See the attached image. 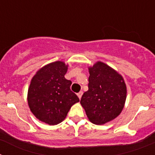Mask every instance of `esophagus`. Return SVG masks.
Listing matches in <instances>:
<instances>
[{"label":"esophagus","instance_id":"obj_1","mask_svg":"<svg viewBox=\"0 0 155 155\" xmlns=\"http://www.w3.org/2000/svg\"><path fill=\"white\" fill-rule=\"evenodd\" d=\"M82 94H83V91H80V92L78 93V98H81V96H82Z\"/></svg>","mask_w":155,"mask_h":155}]
</instances>
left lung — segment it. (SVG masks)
I'll use <instances>...</instances> for the list:
<instances>
[{
	"mask_svg": "<svg viewBox=\"0 0 155 155\" xmlns=\"http://www.w3.org/2000/svg\"><path fill=\"white\" fill-rule=\"evenodd\" d=\"M88 71V90L82 95L81 104L88 120L102 125L120 114L127 98V86L118 72L101 61Z\"/></svg>",
	"mask_w": 155,
	"mask_h": 155,
	"instance_id": "obj_1",
	"label": "left lung"
}]
</instances>
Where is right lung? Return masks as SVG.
<instances>
[{
	"instance_id": "1",
	"label": "right lung",
	"mask_w": 155,
	"mask_h": 155,
	"mask_svg": "<svg viewBox=\"0 0 155 155\" xmlns=\"http://www.w3.org/2000/svg\"><path fill=\"white\" fill-rule=\"evenodd\" d=\"M68 67L62 61L42 67L31 78L28 87L30 110L38 120L49 125L61 123L71 106L79 102L70 88L72 82L64 78Z\"/></svg>"
}]
</instances>
